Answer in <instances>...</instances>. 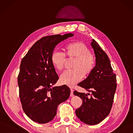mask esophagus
Returning <instances> with one entry per match:
<instances>
[{
    "label": "esophagus",
    "instance_id": "esophagus-1",
    "mask_svg": "<svg viewBox=\"0 0 133 133\" xmlns=\"http://www.w3.org/2000/svg\"><path fill=\"white\" fill-rule=\"evenodd\" d=\"M73 95H73V90L71 88V94H70V96L71 97H72V96H73Z\"/></svg>",
    "mask_w": 133,
    "mask_h": 133
}]
</instances>
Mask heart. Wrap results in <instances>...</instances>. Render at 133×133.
I'll return each mask as SVG.
<instances>
[{
  "mask_svg": "<svg viewBox=\"0 0 133 133\" xmlns=\"http://www.w3.org/2000/svg\"><path fill=\"white\" fill-rule=\"evenodd\" d=\"M63 50L64 55L54 52L51 56V62L57 71H61L65 67L66 58L68 60L74 59L72 65L73 70L64 73L60 78L62 84L74 87L82 80L84 75H89L94 70L95 57L89 52L88 46L81 42L68 43L63 47Z\"/></svg>",
  "mask_w": 133,
  "mask_h": 133,
  "instance_id": "b5f03b06",
  "label": "heart"
}]
</instances>
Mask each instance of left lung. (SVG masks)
<instances>
[{"mask_svg": "<svg viewBox=\"0 0 133 133\" xmlns=\"http://www.w3.org/2000/svg\"><path fill=\"white\" fill-rule=\"evenodd\" d=\"M95 56L94 70L78 85L92 94L90 97L84 92L75 91L73 94L82 99V106L76 114L82 122L88 125L99 124L109 115L116 90V74L113 72L107 54L94 39L91 42Z\"/></svg>", "mask_w": 133, "mask_h": 133, "instance_id": "obj_1", "label": "left lung"}]
</instances>
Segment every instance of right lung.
Returning <instances> with one entry per match:
<instances>
[{
	"instance_id": "add662e5",
	"label": "right lung",
	"mask_w": 133,
	"mask_h": 133,
	"mask_svg": "<svg viewBox=\"0 0 133 133\" xmlns=\"http://www.w3.org/2000/svg\"><path fill=\"white\" fill-rule=\"evenodd\" d=\"M74 34H56L42 38L22 58L18 76L22 109L33 121L40 124L52 121L59 104L66 101L70 89L66 85L53 87L58 79L51 56L56 45Z\"/></svg>"
}]
</instances>
